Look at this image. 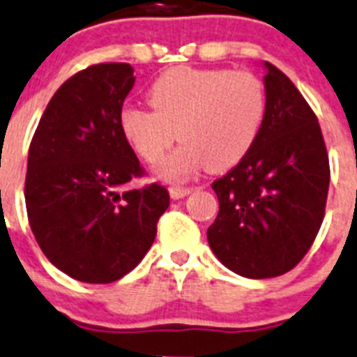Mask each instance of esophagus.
Segmentation results:
<instances>
[{"mask_svg":"<svg viewBox=\"0 0 357 357\" xmlns=\"http://www.w3.org/2000/svg\"><path fill=\"white\" fill-rule=\"evenodd\" d=\"M191 191H193L191 188H184V185H172V188H169V195H172V199L175 200L184 199V197H188Z\"/></svg>","mask_w":357,"mask_h":357,"instance_id":"obj_1","label":"esophagus"}]
</instances>
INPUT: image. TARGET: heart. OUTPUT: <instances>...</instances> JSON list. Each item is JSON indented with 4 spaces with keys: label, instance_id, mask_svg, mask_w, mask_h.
<instances>
[{
    "label": "heart",
    "instance_id": "obj_1",
    "mask_svg": "<svg viewBox=\"0 0 357 357\" xmlns=\"http://www.w3.org/2000/svg\"><path fill=\"white\" fill-rule=\"evenodd\" d=\"M153 112L128 106L121 112V132L148 164H158L178 141L184 142L158 175L185 181L208 166L222 172L251 151L266 117V88L249 70L190 68L164 72L149 86Z\"/></svg>",
    "mask_w": 357,
    "mask_h": 357
}]
</instances>
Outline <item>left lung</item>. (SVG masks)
I'll use <instances>...</instances> for the list:
<instances>
[{
	"label": "left lung",
	"mask_w": 357,
	"mask_h": 357,
	"mask_svg": "<svg viewBox=\"0 0 357 357\" xmlns=\"http://www.w3.org/2000/svg\"><path fill=\"white\" fill-rule=\"evenodd\" d=\"M266 117L245 157L211 184L218 215L208 242L216 258L245 278L294 269L325 216L331 166L312 112L294 83L266 63Z\"/></svg>",
	"instance_id": "8db88e82"
}]
</instances>
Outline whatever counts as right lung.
<instances>
[{"mask_svg":"<svg viewBox=\"0 0 357 357\" xmlns=\"http://www.w3.org/2000/svg\"><path fill=\"white\" fill-rule=\"evenodd\" d=\"M133 83L128 63L81 70L54 93L30 142V229L45 257L79 282L112 283L135 269L169 206L157 182L121 193L146 175L119 124Z\"/></svg>","mask_w":357,"mask_h":357,"instance_id":"obj_1","label":"right lung"}]
</instances>
